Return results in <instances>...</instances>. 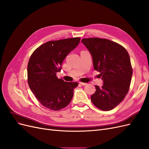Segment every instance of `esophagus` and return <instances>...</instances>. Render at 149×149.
<instances>
[{
  "instance_id": "esophagus-1",
  "label": "esophagus",
  "mask_w": 149,
  "mask_h": 149,
  "mask_svg": "<svg viewBox=\"0 0 149 149\" xmlns=\"http://www.w3.org/2000/svg\"><path fill=\"white\" fill-rule=\"evenodd\" d=\"M79 84H81L83 85V86H85V85H86V84H87V83H83V82H79Z\"/></svg>"
}]
</instances>
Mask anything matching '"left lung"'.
<instances>
[{
  "label": "left lung",
  "instance_id": "obj_1",
  "mask_svg": "<svg viewBox=\"0 0 149 149\" xmlns=\"http://www.w3.org/2000/svg\"><path fill=\"white\" fill-rule=\"evenodd\" d=\"M81 42L91 53L94 68L104 81L102 87L95 86L91 101L102 111L112 110L123 101L130 88L133 71L129 53L106 38H83Z\"/></svg>",
  "mask_w": 149,
  "mask_h": 149
}]
</instances>
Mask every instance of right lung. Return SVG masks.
Returning <instances> with one entry per match:
<instances>
[{
    "label": "right lung",
    "mask_w": 149,
    "mask_h": 149,
    "mask_svg": "<svg viewBox=\"0 0 149 149\" xmlns=\"http://www.w3.org/2000/svg\"><path fill=\"white\" fill-rule=\"evenodd\" d=\"M80 38L49 41L31 54L27 66V80L31 91L45 107L59 111L66 107L73 96L77 82H65L58 79L66 56L78 46Z\"/></svg>",
    "instance_id": "1"
}]
</instances>
